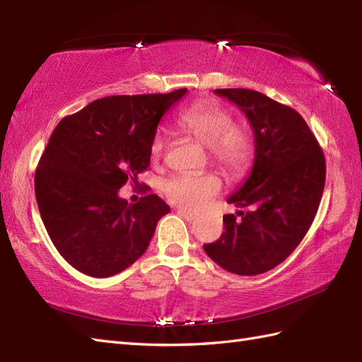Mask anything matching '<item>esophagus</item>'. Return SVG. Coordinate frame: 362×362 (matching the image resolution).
<instances>
[{
    "label": "esophagus",
    "instance_id": "1",
    "mask_svg": "<svg viewBox=\"0 0 362 362\" xmlns=\"http://www.w3.org/2000/svg\"><path fill=\"white\" fill-rule=\"evenodd\" d=\"M177 214H179V216H182V218H185L187 221H194L196 219V214L194 213H189V211L182 210V209L177 210Z\"/></svg>",
    "mask_w": 362,
    "mask_h": 362
}]
</instances>
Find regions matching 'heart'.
I'll return each mask as SVG.
<instances>
[{
    "label": "heart",
    "mask_w": 362,
    "mask_h": 362,
    "mask_svg": "<svg viewBox=\"0 0 362 362\" xmlns=\"http://www.w3.org/2000/svg\"><path fill=\"white\" fill-rule=\"evenodd\" d=\"M175 127L188 134L206 148L210 158L227 175L238 177L250 168L255 157V141L247 129L233 124V117L224 107L213 101H197L175 118ZM165 151V136L152 138L151 153L158 158ZM222 182L214 174H177L163 187L166 197L185 210L204 209L216 196Z\"/></svg>",
    "instance_id": "1"
}]
</instances>
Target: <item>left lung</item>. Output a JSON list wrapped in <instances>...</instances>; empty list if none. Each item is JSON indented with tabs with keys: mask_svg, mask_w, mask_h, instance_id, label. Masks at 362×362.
Segmentation results:
<instances>
[{
	"mask_svg": "<svg viewBox=\"0 0 362 362\" xmlns=\"http://www.w3.org/2000/svg\"><path fill=\"white\" fill-rule=\"evenodd\" d=\"M214 93L247 117L255 160L244 185L227 199L250 210L226 214V232L204 244V250L232 274H264L283 263L310 230L325 187V157L306 121L291 107L247 88Z\"/></svg>",
	"mask_w": 362,
	"mask_h": 362,
	"instance_id": "8db88e82",
	"label": "left lung"
}]
</instances>
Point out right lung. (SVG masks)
<instances>
[{"mask_svg":"<svg viewBox=\"0 0 362 362\" xmlns=\"http://www.w3.org/2000/svg\"><path fill=\"white\" fill-rule=\"evenodd\" d=\"M187 93L107 96L59 122L35 169L38 211L52 244L79 272L104 279L148 249L169 206L157 194L118 196L151 161L161 117Z\"/></svg>","mask_w":362,"mask_h":362,"instance_id":"right-lung-1","label":"right lung"}]
</instances>
